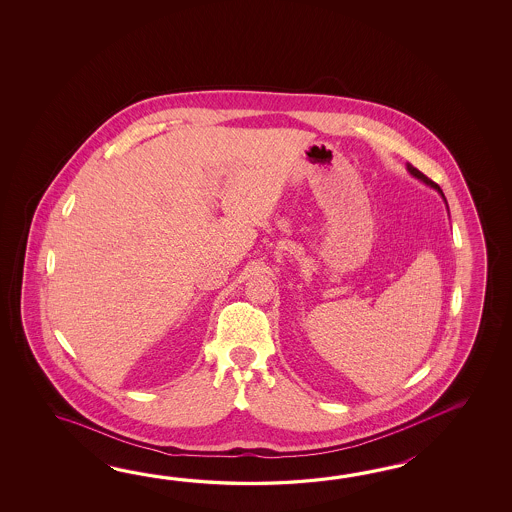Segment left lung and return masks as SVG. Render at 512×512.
<instances>
[{
    "mask_svg": "<svg viewBox=\"0 0 512 512\" xmlns=\"http://www.w3.org/2000/svg\"><path fill=\"white\" fill-rule=\"evenodd\" d=\"M408 170H410V174H414L415 177H419V179H423V181H425L426 185L434 186L435 190H437V192H441V196H443V190H441V188H439V185H435L434 181H432V179H428V177H426V175L423 174V172H419V170H417V168H414V166H412V164H408ZM443 197H445V196H443Z\"/></svg>",
    "mask_w": 512,
    "mask_h": 512,
    "instance_id": "1",
    "label": "left lung"
}]
</instances>
